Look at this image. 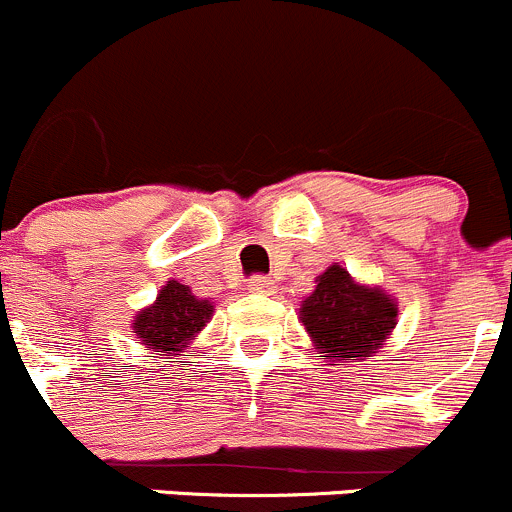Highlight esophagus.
Instances as JSON below:
<instances>
[{
    "mask_svg": "<svg viewBox=\"0 0 512 512\" xmlns=\"http://www.w3.org/2000/svg\"><path fill=\"white\" fill-rule=\"evenodd\" d=\"M273 288H276V283H273L271 278H266V276L249 278V291H254V293H273Z\"/></svg>",
    "mask_w": 512,
    "mask_h": 512,
    "instance_id": "1",
    "label": "esophagus"
}]
</instances>
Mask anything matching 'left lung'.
<instances>
[{"instance_id": "left-lung-1", "label": "left lung", "mask_w": 512, "mask_h": 512, "mask_svg": "<svg viewBox=\"0 0 512 512\" xmlns=\"http://www.w3.org/2000/svg\"><path fill=\"white\" fill-rule=\"evenodd\" d=\"M301 306V323L331 366L363 361L383 346L396 326L398 308L378 288L358 286L346 268L331 266Z\"/></svg>"}]
</instances>
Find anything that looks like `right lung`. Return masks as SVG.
<instances>
[{"mask_svg":"<svg viewBox=\"0 0 512 512\" xmlns=\"http://www.w3.org/2000/svg\"><path fill=\"white\" fill-rule=\"evenodd\" d=\"M211 311L214 306L191 296L189 286L169 281L156 296L154 306L144 308L136 316L134 333L144 341L146 348L159 351V356H164L166 351L181 356L186 343L206 326Z\"/></svg>","mask_w":512,"mask_h":512,"instance_id":"1","label":"right lung"}]
</instances>
